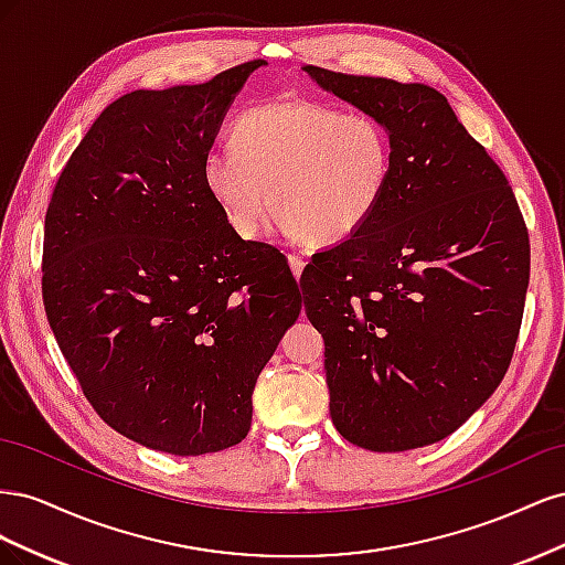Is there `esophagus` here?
Listing matches in <instances>:
<instances>
[{"label": "esophagus", "mask_w": 565, "mask_h": 565, "mask_svg": "<svg viewBox=\"0 0 565 565\" xmlns=\"http://www.w3.org/2000/svg\"><path fill=\"white\" fill-rule=\"evenodd\" d=\"M287 259H289V268H292V276L299 280V278H301V273H303V266H306L303 256H299V254H289Z\"/></svg>", "instance_id": "34e87169"}]
</instances>
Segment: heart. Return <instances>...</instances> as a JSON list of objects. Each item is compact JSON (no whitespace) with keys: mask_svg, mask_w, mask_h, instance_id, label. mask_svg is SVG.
Listing matches in <instances>:
<instances>
[{"mask_svg":"<svg viewBox=\"0 0 565 565\" xmlns=\"http://www.w3.org/2000/svg\"><path fill=\"white\" fill-rule=\"evenodd\" d=\"M231 139L233 148L204 156L202 183L241 237L259 231L273 204L306 243H344L377 214L396 167L380 117L306 98L249 108Z\"/></svg>","mask_w":565,"mask_h":565,"instance_id":"1","label":"heart"}]
</instances>
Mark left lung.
Masks as SVG:
<instances>
[{"mask_svg":"<svg viewBox=\"0 0 565 565\" xmlns=\"http://www.w3.org/2000/svg\"><path fill=\"white\" fill-rule=\"evenodd\" d=\"M320 89L388 127V195L349 241L301 273L324 339L337 431L403 452L457 431L514 355L530 278L514 191L448 98L426 84L303 65Z\"/></svg>","mask_w":565,"mask_h":565,"instance_id":"8db88e82","label":"left lung"}]
</instances>
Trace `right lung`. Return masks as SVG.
<instances>
[{
	"label": "right lung",
	"instance_id": "obj_1",
	"mask_svg": "<svg viewBox=\"0 0 565 565\" xmlns=\"http://www.w3.org/2000/svg\"><path fill=\"white\" fill-rule=\"evenodd\" d=\"M262 65L113 100L46 210L42 297L65 361L100 419L160 452L241 443L256 377L301 311L285 254L235 235L202 183Z\"/></svg>",
	"mask_w": 565,
	"mask_h": 565
}]
</instances>
